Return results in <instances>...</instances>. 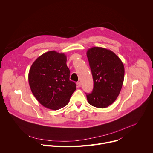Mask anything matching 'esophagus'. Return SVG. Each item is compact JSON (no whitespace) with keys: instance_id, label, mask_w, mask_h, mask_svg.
Instances as JSON below:
<instances>
[{"instance_id":"esophagus-1","label":"esophagus","mask_w":153,"mask_h":153,"mask_svg":"<svg viewBox=\"0 0 153 153\" xmlns=\"http://www.w3.org/2000/svg\"><path fill=\"white\" fill-rule=\"evenodd\" d=\"M76 84H77V87H81V82H77Z\"/></svg>"}]
</instances>
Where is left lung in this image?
Segmentation results:
<instances>
[{
    "label": "left lung",
    "mask_w": 153,
    "mask_h": 153,
    "mask_svg": "<svg viewBox=\"0 0 153 153\" xmlns=\"http://www.w3.org/2000/svg\"><path fill=\"white\" fill-rule=\"evenodd\" d=\"M87 56L94 81L92 92L86 94L87 101L95 107L106 108L115 101L122 89L123 64L113 51L102 47L88 49Z\"/></svg>",
    "instance_id": "1"
}]
</instances>
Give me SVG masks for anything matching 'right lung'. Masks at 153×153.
<instances>
[{"mask_svg": "<svg viewBox=\"0 0 153 153\" xmlns=\"http://www.w3.org/2000/svg\"><path fill=\"white\" fill-rule=\"evenodd\" d=\"M65 54L48 51L33 62L28 73L31 91L43 106L57 110L68 105L76 89L69 80Z\"/></svg>", "mask_w": 153, "mask_h": 153, "instance_id": "obj_1", "label": "right lung"}]
</instances>
